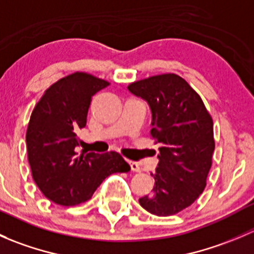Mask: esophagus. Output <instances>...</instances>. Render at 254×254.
I'll return each mask as SVG.
<instances>
[{
	"label": "esophagus",
	"mask_w": 254,
	"mask_h": 254,
	"mask_svg": "<svg viewBox=\"0 0 254 254\" xmlns=\"http://www.w3.org/2000/svg\"><path fill=\"white\" fill-rule=\"evenodd\" d=\"M127 163H129L130 167H131V171H134V172H140L141 171L139 163L135 162V161H127Z\"/></svg>",
	"instance_id": "esophagus-1"
}]
</instances>
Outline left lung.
<instances>
[{"instance_id":"1","label":"left lung","mask_w":254,"mask_h":254,"mask_svg":"<svg viewBox=\"0 0 254 254\" xmlns=\"http://www.w3.org/2000/svg\"><path fill=\"white\" fill-rule=\"evenodd\" d=\"M127 89L147 102L151 135L161 145L153 193L139 203L157 216L175 215L205 189L215 148L212 119L200 96L175 73L136 81Z\"/></svg>"}]
</instances>
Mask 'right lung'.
Here are the masks:
<instances>
[{"label":"right lung","instance_id":"add662e5","mask_svg":"<svg viewBox=\"0 0 254 254\" xmlns=\"http://www.w3.org/2000/svg\"><path fill=\"white\" fill-rule=\"evenodd\" d=\"M108 84L84 72L68 75L49 87L30 115L25 140L33 179L59 205L87 201L107 177L130 171L114 151L76 152L77 131L86 127L92 96Z\"/></svg>","mask_w":254,"mask_h":254}]
</instances>
